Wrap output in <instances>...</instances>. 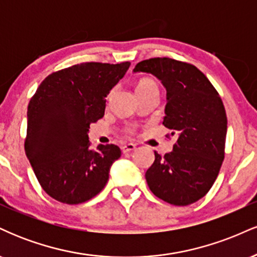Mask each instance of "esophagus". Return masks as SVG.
Wrapping results in <instances>:
<instances>
[{"instance_id": "1", "label": "esophagus", "mask_w": 257, "mask_h": 257, "mask_svg": "<svg viewBox=\"0 0 257 257\" xmlns=\"http://www.w3.org/2000/svg\"><path fill=\"white\" fill-rule=\"evenodd\" d=\"M135 149H137V146H135L134 144H124V145L122 146V152L123 153H129V152L134 151Z\"/></svg>"}]
</instances>
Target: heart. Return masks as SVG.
<instances>
[{"label":"heart","mask_w":257,"mask_h":257,"mask_svg":"<svg viewBox=\"0 0 257 257\" xmlns=\"http://www.w3.org/2000/svg\"><path fill=\"white\" fill-rule=\"evenodd\" d=\"M152 88H155V89H158V84H157V82L155 81V79H152V78H141L140 81H139L137 83V93H138V91L152 89ZM128 133L133 134V133H134V129L129 128Z\"/></svg>","instance_id":"obj_1"}]
</instances>
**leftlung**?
I'll return each instance as SVG.
<instances>
[{"instance_id": "1", "label": "left lung", "mask_w": 257, "mask_h": 257, "mask_svg": "<svg viewBox=\"0 0 257 257\" xmlns=\"http://www.w3.org/2000/svg\"><path fill=\"white\" fill-rule=\"evenodd\" d=\"M134 72L152 73L167 89L163 124L175 135L173 151L155 162L145 178L156 197L173 205H188L204 197L225 158L227 116L219 93L192 64L170 58L138 63Z\"/></svg>"}]
</instances>
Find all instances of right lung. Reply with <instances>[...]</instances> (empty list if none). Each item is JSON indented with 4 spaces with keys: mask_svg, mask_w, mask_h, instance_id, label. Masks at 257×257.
<instances>
[{
    "mask_svg": "<svg viewBox=\"0 0 257 257\" xmlns=\"http://www.w3.org/2000/svg\"><path fill=\"white\" fill-rule=\"evenodd\" d=\"M131 66L82 63L53 72L38 85L28 107L25 153L48 196L81 204L102 191L120 150L90 149V123L104 117L106 96Z\"/></svg>",
    "mask_w": 257,
    "mask_h": 257,
    "instance_id": "obj_1",
    "label": "right lung"
}]
</instances>
